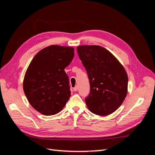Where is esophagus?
I'll list each match as a JSON object with an SVG mask.
<instances>
[{
  "label": "esophagus",
  "instance_id": "obj_1",
  "mask_svg": "<svg viewBox=\"0 0 155 155\" xmlns=\"http://www.w3.org/2000/svg\"><path fill=\"white\" fill-rule=\"evenodd\" d=\"M78 86H75V87L73 88V91H74V92H76V91H78Z\"/></svg>",
  "mask_w": 155,
  "mask_h": 155
}]
</instances>
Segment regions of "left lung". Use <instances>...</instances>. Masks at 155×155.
<instances>
[{
	"instance_id": "8db88e82",
	"label": "left lung",
	"mask_w": 155,
	"mask_h": 155,
	"mask_svg": "<svg viewBox=\"0 0 155 155\" xmlns=\"http://www.w3.org/2000/svg\"><path fill=\"white\" fill-rule=\"evenodd\" d=\"M77 50L90 83V93L85 99L88 109L100 116L112 114L122 104L127 93L125 70L100 46H79Z\"/></svg>"
}]
</instances>
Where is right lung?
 Here are the masks:
<instances>
[{
  "label": "right lung",
  "instance_id": "1",
  "mask_svg": "<svg viewBox=\"0 0 155 155\" xmlns=\"http://www.w3.org/2000/svg\"><path fill=\"white\" fill-rule=\"evenodd\" d=\"M74 48L51 45L37 53L28 68L23 89L30 105L40 113L54 115L71 95L64 68L74 56Z\"/></svg>",
  "mask_w": 155,
  "mask_h": 155
}]
</instances>
